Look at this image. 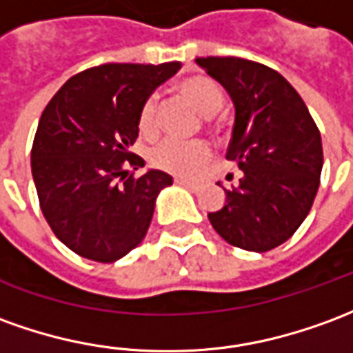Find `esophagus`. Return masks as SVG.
I'll return each mask as SVG.
<instances>
[{
	"label": "esophagus",
	"mask_w": 353,
	"mask_h": 353,
	"mask_svg": "<svg viewBox=\"0 0 353 353\" xmlns=\"http://www.w3.org/2000/svg\"><path fill=\"white\" fill-rule=\"evenodd\" d=\"M176 183L183 185V187L191 189V191H196V189H199V183H194L191 179H185V177H176Z\"/></svg>",
	"instance_id": "1"
}]
</instances>
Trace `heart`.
Returning a JSON list of instances; mask_svg holds the SVG:
<instances>
[{"label":"heart","instance_id":"1","mask_svg":"<svg viewBox=\"0 0 353 353\" xmlns=\"http://www.w3.org/2000/svg\"><path fill=\"white\" fill-rule=\"evenodd\" d=\"M179 93L193 103L202 117L212 120L223 107V91L218 83L204 74L187 76L177 83ZM137 128L143 135H152L157 130V99L147 97L137 114ZM212 149L204 141L181 143L176 139H162L151 149L149 159L160 170L179 176H194L210 160Z\"/></svg>","mask_w":353,"mask_h":353}]
</instances>
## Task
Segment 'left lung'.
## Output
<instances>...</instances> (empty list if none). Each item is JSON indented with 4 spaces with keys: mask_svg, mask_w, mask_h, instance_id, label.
I'll return each instance as SVG.
<instances>
[{
    "mask_svg": "<svg viewBox=\"0 0 353 353\" xmlns=\"http://www.w3.org/2000/svg\"><path fill=\"white\" fill-rule=\"evenodd\" d=\"M235 105L228 160L243 170L225 204L210 212L229 245L268 252L294 235L312 210L323 168L321 134L298 91L270 66L239 57H199Z\"/></svg>",
    "mask_w": 353,
    "mask_h": 353,
    "instance_id": "left-lung-1",
    "label": "left lung"
}]
</instances>
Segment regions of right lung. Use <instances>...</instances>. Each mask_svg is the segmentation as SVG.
<instances>
[{
    "label": "right lung",
    "mask_w": 353,
    "mask_h": 353,
    "mask_svg": "<svg viewBox=\"0 0 353 353\" xmlns=\"http://www.w3.org/2000/svg\"><path fill=\"white\" fill-rule=\"evenodd\" d=\"M179 63H108L78 72L53 95L32 145L39 208L72 252L110 263L134 250L151 225L159 193L172 177L130 152L145 99Z\"/></svg>",
    "instance_id": "1"
}]
</instances>
